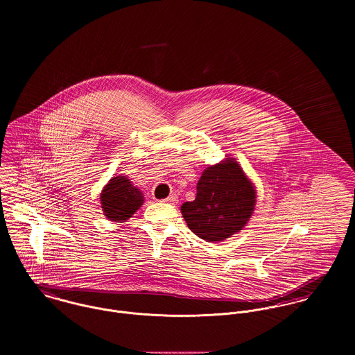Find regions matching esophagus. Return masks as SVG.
Segmentation results:
<instances>
[{"label":"esophagus","mask_w":355,"mask_h":355,"mask_svg":"<svg viewBox=\"0 0 355 355\" xmlns=\"http://www.w3.org/2000/svg\"><path fill=\"white\" fill-rule=\"evenodd\" d=\"M178 197L175 196V194H171L166 200H164V201H161V202L169 203V205H176L178 203Z\"/></svg>","instance_id":"1"}]
</instances>
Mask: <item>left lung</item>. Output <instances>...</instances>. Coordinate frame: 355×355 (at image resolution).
I'll return each instance as SVG.
<instances>
[{
	"mask_svg": "<svg viewBox=\"0 0 355 355\" xmlns=\"http://www.w3.org/2000/svg\"><path fill=\"white\" fill-rule=\"evenodd\" d=\"M203 169L197 197L180 210L189 228L206 242H223L241 232L253 216L257 190L241 164L228 157Z\"/></svg>",
	"mask_w": 355,
	"mask_h": 355,
	"instance_id": "1",
	"label": "left lung"
}]
</instances>
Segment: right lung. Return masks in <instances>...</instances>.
Listing matches in <instances>:
<instances>
[{"instance_id": "1", "label": "right lung", "mask_w": 355, "mask_h": 355, "mask_svg": "<svg viewBox=\"0 0 355 355\" xmlns=\"http://www.w3.org/2000/svg\"><path fill=\"white\" fill-rule=\"evenodd\" d=\"M100 201L109 221L124 223L144 205L145 196L125 175H116L102 187Z\"/></svg>"}]
</instances>
